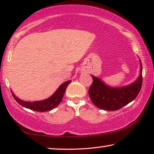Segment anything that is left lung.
Returning <instances> with one entry per match:
<instances>
[{
  "mask_svg": "<svg viewBox=\"0 0 154 154\" xmlns=\"http://www.w3.org/2000/svg\"><path fill=\"white\" fill-rule=\"evenodd\" d=\"M143 66L140 61V75L128 86L111 87L100 79L91 75L93 82L89 89V95L94 105L101 109L115 111L133 101L140 92L143 85Z\"/></svg>",
  "mask_w": 154,
  "mask_h": 154,
  "instance_id": "8db88e82",
  "label": "left lung"
}]
</instances>
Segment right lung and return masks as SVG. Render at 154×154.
I'll list each match as a JSON object with an SVG mask.
<instances>
[{"mask_svg": "<svg viewBox=\"0 0 154 154\" xmlns=\"http://www.w3.org/2000/svg\"><path fill=\"white\" fill-rule=\"evenodd\" d=\"M71 80H68V81L64 82L58 89L56 91L52 96L49 97V98L45 99V100H41V101H35V102H27L20 100L18 97H16L12 91H11V94L18 103H19L20 105L25 108L29 109L36 111V112H47V111L51 110L60 104V103L62 101V99L63 98L64 94L66 91V89L68 85L70 84Z\"/></svg>", "mask_w": 154, "mask_h": 154, "instance_id": "obj_1", "label": "right lung"}]
</instances>
